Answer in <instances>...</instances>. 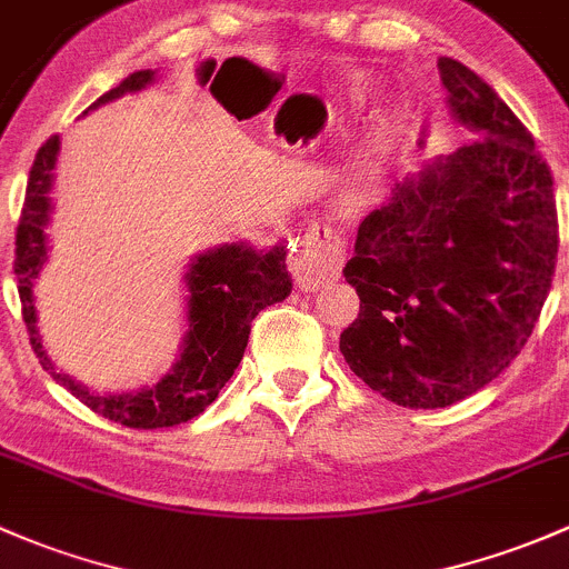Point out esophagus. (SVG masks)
I'll list each match as a JSON object with an SVG mask.
<instances>
[{
  "mask_svg": "<svg viewBox=\"0 0 569 569\" xmlns=\"http://www.w3.org/2000/svg\"><path fill=\"white\" fill-rule=\"evenodd\" d=\"M346 264V242L330 226L313 223L305 231L300 250L291 259V272L305 291L321 289L330 280H338Z\"/></svg>",
  "mask_w": 569,
  "mask_h": 569,
  "instance_id": "esophagus-1",
  "label": "esophagus"
}]
</instances>
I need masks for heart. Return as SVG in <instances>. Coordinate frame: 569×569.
Listing matches in <instances>:
<instances>
[{"instance_id": "heart-1", "label": "heart", "mask_w": 569, "mask_h": 569, "mask_svg": "<svg viewBox=\"0 0 569 569\" xmlns=\"http://www.w3.org/2000/svg\"><path fill=\"white\" fill-rule=\"evenodd\" d=\"M355 184H357V188H360V184H365V177H357Z\"/></svg>"}]
</instances>
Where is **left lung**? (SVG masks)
Listing matches in <instances>:
<instances>
[{
  "label": "left lung",
  "mask_w": 569,
  "mask_h": 569,
  "mask_svg": "<svg viewBox=\"0 0 569 569\" xmlns=\"http://www.w3.org/2000/svg\"><path fill=\"white\" fill-rule=\"evenodd\" d=\"M447 113L477 136L395 184L343 267L360 313L340 332L357 376L406 409H445L526 346L551 291V169L480 76L439 59Z\"/></svg>",
  "instance_id": "left-lung-1"
}]
</instances>
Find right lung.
Segmentation results:
<instances>
[{
	"label": "right lung",
	"instance_id": "1",
	"mask_svg": "<svg viewBox=\"0 0 569 569\" xmlns=\"http://www.w3.org/2000/svg\"><path fill=\"white\" fill-rule=\"evenodd\" d=\"M154 79H158V70H136L109 92L100 94L87 111L100 109L122 94L141 92L149 83H154ZM59 143H62L59 136H51L34 158L16 234L18 295H21L23 321H27L34 355L40 357L43 370H48L64 390L73 392L87 409L119 426L152 430L193 420L234 376L248 346L250 321L267 305L283 302L291 295L286 244L278 242L269 250H259L250 242H226L193 256L182 278L184 291H188L184 295V338L169 373L152 387H141L133 392L89 390L81 381L53 368L51 357L43 349L38 308H34V283L51 250L46 229L53 214L51 190Z\"/></svg>",
	"mask_w": 569,
	"mask_h": 569
}]
</instances>
